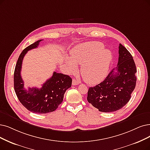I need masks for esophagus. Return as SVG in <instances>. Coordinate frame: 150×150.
<instances>
[{"mask_svg":"<svg viewBox=\"0 0 150 150\" xmlns=\"http://www.w3.org/2000/svg\"><path fill=\"white\" fill-rule=\"evenodd\" d=\"M79 83V81H77V80H76L74 79H73V82H72V83H73V86H76V85H78Z\"/></svg>","mask_w":150,"mask_h":150,"instance_id":"obj_1","label":"esophagus"}]
</instances>
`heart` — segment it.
I'll list each match as a JSON object with an SVG mask.
<instances>
[{
    "label": "heart",
    "mask_w": 150,
    "mask_h": 150,
    "mask_svg": "<svg viewBox=\"0 0 150 150\" xmlns=\"http://www.w3.org/2000/svg\"><path fill=\"white\" fill-rule=\"evenodd\" d=\"M98 42H89L74 47L71 51V58H67V64L71 72L77 70V64L82 65L81 73L89 84L102 81L108 74L112 61V53L103 49Z\"/></svg>",
    "instance_id": "1"
}]
</instances>
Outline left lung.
<instances>
[{
    "mask_svg": "<svg viewBox=\"0 0 150 150\" xmlns=\"http://www.w3.org/2000/svg\"><path fill=\"white\" fill-rule=\"evenodd\" d=\"M136 66L132 56L122 44L119 46V58L105 79L89 87L87 101L101 112H109L120 110L127 103L135 87Z\"/></svg>",
    "mask_w": 150,
    "mask_h": 150,
    "instance_id": "8db88e82",
    "label": "left lung"
}]
</instances>
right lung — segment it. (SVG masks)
Returning a JSON list of instances; mask_svg holds the SVG:
<instances>
[{"label": "right lung", "instance_id": "add662e5", "mask_svg": "<svg viewBox=\"0 0 150 150\" xmlns=\"http://www.w3.org/2000/svg\"><path fill=\"white\" fill-rule=\"evenodd\" d=\"M40 41L30 45L21 53L14 72V88L18 98L28 110L34 113L46 114L54 111L62 103L65 92L71 87L72 79L68 75L55 71L40 88H25L21 76L23 59L28 51L37 48Z\"/></svg>", "mask_w": 150, "mask_h": 150}]
</instances>
